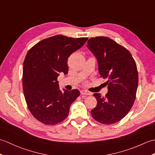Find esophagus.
I'll list each match as a JSON object with an SVG mask.
<instances>
[{
  "mask_svg": "<svg viewBox=\"0 0 155 155\" xmlns=\"http://www.w3.org/2000/svg\"><path fill=\"white\" fill-rule=\"evenodd\" d=\"M81 94H83V95H91L92 93L91 92L88 91L87 90H82L81 91Z\"/></svg>",
  "mask_w": 155,
  "mask_h": 155,
  "instance_id": "34e87169",
  "label": "esophagus"
}]
</instances>
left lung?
<instances>
[{"mask_svg":"<svg viewBox=\"0 0 155 155\" xmlns=\"http://www.w3.org/2000/svg\"><path fill=\"white\" fill-rule=\"evenodd\" d=\"M87 47L97 58L100 75L108 79L105 97L94 94L97 104L91 115L101 123H115L126 116L135 100L139 83L136 62L127 49L109 38H91Z\"/></svg>","mask_w":155,"mask_h":155,"instance_id":"8db88e82","label":"left lung"}]
</instances>
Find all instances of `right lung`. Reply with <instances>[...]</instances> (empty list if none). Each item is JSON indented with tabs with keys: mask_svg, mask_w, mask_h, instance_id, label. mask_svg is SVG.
<instances>
[{
	"mask_svg": "<svg viewBox=\"0 0 155 155\" xmlns=\"http://www.w3.org/2000/svg\"><path fill=\"white\" fill-rule=\"evenodd\" d=\"M88 38L57 35L36 44L23 63L22 88L29 110L45 124H56L67 117L80 91L59 89L57 77L68 73V58L83 47Z\"/></svg>",
	"mask_w": 155,
	"mask_h": 155,
	"instance_id": "1",
	"label": "right lung"
}]
</instances>
